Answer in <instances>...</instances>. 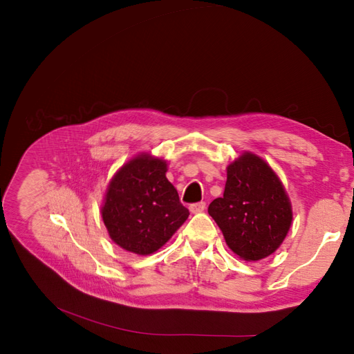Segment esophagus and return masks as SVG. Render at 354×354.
<instances>
[{"instance_id": "obj_1", "label": "esophagus", "mask_w": 354, "mask_h": 354, "mask_svg": "<svg viewBox=\"0 0 354 354\" xmlns=\"http://www.w3.org/2000/svg\"><path fill=\"white\" fill-rule=\"evenodd\" d=\"M205 202H198V203H192V205L189 207V211L192 212V214H201V212H203L205 211Z\"/></svg>"}]
</instances>
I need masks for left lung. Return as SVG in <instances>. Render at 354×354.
<instances>
[{"label":"left lung","mask_w":354,"mask_h":354,"mask_svg":"<svg viewBox=\"0 0 354 354\" xmlns=\"http://www.w3.org/2000/svg\"><path fill=\"white\" fill-rule=\"evenodd\" d=\"M208 212L230 250L245 261H259L274 254L292 222V207L283 182L252 152L241 153L228 165L224 196L214 199Z\"/></svg>","instance_id":"1"}]
</instances>
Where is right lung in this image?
I'll use <instances>...</instances> for the list:
<instances>
[{"instance_id":"obj_1","label":"right lung","mask_w":354,"mask_h":354,"mask_svg":"<svg viewBox=\"0 0 354 354\" xmlns=\"http://www.w3.org/2000/svg\"><path fill=\"white\" fill-rule=\"evenodd\" d=\"M167 163L151 153L127 160L109 182L102 218L120 248L149 255L162 248L189 216L166 178Z\"/></svg>"}]
</instances>
